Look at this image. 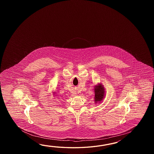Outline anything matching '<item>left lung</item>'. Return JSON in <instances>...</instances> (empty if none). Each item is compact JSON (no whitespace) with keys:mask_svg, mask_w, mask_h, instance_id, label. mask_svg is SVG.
I'll return each mask as SVG.
<instances>
[{"mask_svg":"<svg viewBox=\"0 0 154 154\" xmlns=\"http://www.w3.org/2000/svg\"><path fill=\"white\" fill-rule=\"evenodd\" d=\"M104 88L101 85H98L95 89V101L97 102L102 100L104 96Z\"/></svg>","mask_w":154,"mask_h":154,"instance_id":"obj_1","label":"left lung"}]
</instances>
